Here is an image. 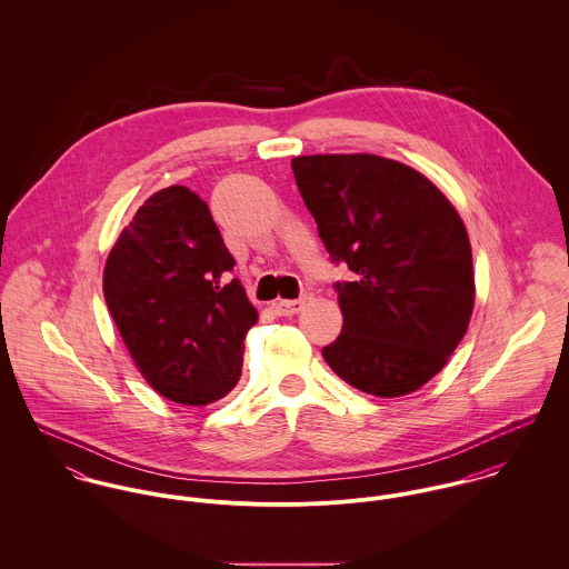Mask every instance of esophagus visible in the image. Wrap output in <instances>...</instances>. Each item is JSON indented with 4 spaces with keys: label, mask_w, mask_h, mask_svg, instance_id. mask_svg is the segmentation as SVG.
Instances as JSON below:
<instances>
[{
    "label": "esophagus",
    "mask_w": 569,
    "mask_h": 569,
    "mask_svg": "<svg viewBox=\"0 0 569 569\" xmlns=\"http://www.w3.org/2000/svg\"><path fill=\"white\" fill-rule=\"evenodd\" d=\"M273 309H276L278 316H296L305 309V300L302 298L300 300H278L273 305Z\"/></svg>",
    "instance_id": "34e87169"
}]
</instances>
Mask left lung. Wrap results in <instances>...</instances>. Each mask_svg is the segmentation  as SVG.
Masks as SVG:
<instances>
[{
  "label": "left lung",
  "mask_w": 569,
  "mask_h": 569,
  "mask_svg": "<svg viewBox=\"0 0 569 569\" xmlns=\"http://www.w3.org/2000/svg\"><path fill=\"white\" fill-rule=\"evenodd\" d=\"M300 194L335 262L343 316L322 355L352 388L397 399L436 377L462 341L476 276L467 228L418 170L370 153L291 160Z\"/></svg>",
  "instance_id": "1"
}]
</instances>
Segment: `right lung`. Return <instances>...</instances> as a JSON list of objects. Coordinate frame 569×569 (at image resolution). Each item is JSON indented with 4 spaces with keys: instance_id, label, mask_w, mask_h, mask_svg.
I'll return each mask as SVG.
<instances>
[{
    "instance_id": "add662e5",
    "label": "right lung",
    "mask_w": 569,
    "mask_h": 569,
    "mask_svg": "<svg viewBox=\"0 0 569 569\" xmlns=\"http://www.w3.org/2000/svg\"><path fill=\"white\" fill-rule=\"evenodd\" d=\"M208 203L186 186L151 194L111 247L102 291L147 383L179 406L223 399L258 322Z\"/></svg>"
}]
</instances>
